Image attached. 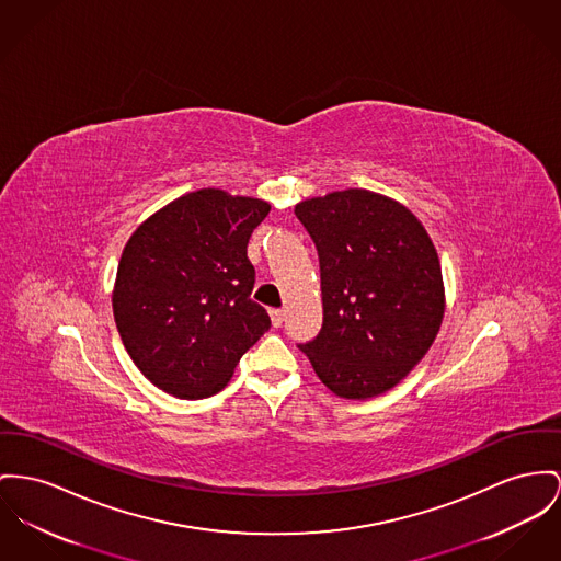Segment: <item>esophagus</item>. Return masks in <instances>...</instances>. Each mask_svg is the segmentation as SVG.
I'll use <instances>...</instances> for the list:
<instances>
[{"mask_svg": "<svg viewBox=\"0 0 561 561\" xmlns=\"http://www.w3.org/2000/svg\"><path fill=\"white\" fill-rule=\"evenodd\" d=\"M270 319H272V325H274V328H280L283 321H285V310H278V308L270 310Z\"/></svg>", "mask_w": 561, "mask_h": 561, "instance_id": "esophagus-1", "label": "esophagus"}]
</instances>
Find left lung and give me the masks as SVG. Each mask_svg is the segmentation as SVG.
I'll use <instances>...</instances> for the list:
<instances>
[{
  "mask_svg": "<svg viewBox=\"0 0 561 561\" xmlns=\"http://www.w3.org/2000/svg\"><path fill=\"white\" fill-rule=\"evenodd\" d=\"M319 251L323 328L299 348L346 400L393 389L425 357L445 317L436 247L411 210L368 188L296 204Z\"/></svg>",
  "mask_w": 561,
  "mask_h": 561,
  "instance_id": "left-lung-1",
  "label": "left lung"
}]
</instances>
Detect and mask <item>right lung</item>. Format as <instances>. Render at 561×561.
I'll return each instance as SVG.
<instances>
[{"label":"right lung","instance_id":"1","mask_svg":"<svg viewBox=\"0 0 561 561\" xmlns=\"http://www.w3.org/2000/svg\"><path fill=\"white\" fill-rule=\"evenodd\" d=\"M270 213L257 197L197 188L159 208L129 236L113 289L114 323L131 362L161 391L215 396L270 330L251 299L253 229Z\"/></svg>","mask_w":561,"mask_h":561}]
</instances>
